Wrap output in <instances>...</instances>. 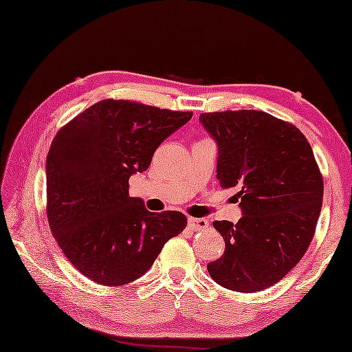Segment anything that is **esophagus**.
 <instances>
[{
  "mask_svg": "<svg viewBox=\"0 0 352 352\" xmlns=\"http://www.w3.org/2000/svg\"><path fill=\"white\" fill-rule=\"evenodd\" d=\"M188 226L193 230H203L209 228V223L206 218H188Z\"/></svg>",
  "mask_w": 352,
  "mask_h": 352,
  "instance_id": "1",
  "label": "esophagus"
}]
</instances>
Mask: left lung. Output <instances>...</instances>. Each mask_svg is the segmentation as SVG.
<instances>
[{
	"mask_svg": "<svg viewBox=\"0 0 352 352\" xmlns=\"http://www.w3.org/2000/svg\"><path fill=\"white\" fill-rule=\"evenodd\" d=\"M218 143L217 176L237 187L243 217L214 221L224 254L207 265L228 290L254 293L279 282L312 241L322 204V175L306 135L262 111L199 115Z\"/></svg>",
	"mask_w": 352,
	"mask_h": 352,
	"instance_id": "8db88e82",
	"label": "left lung"
}]
</instances>
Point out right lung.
<instances>
[{"mask_svg":"<svg viewBox=\"0 0 352 352\" xmlns=\"http://www.w3.org/2000/svg\"><path fill=\"white\" fill-rule=\"evenodd\" d=\"M192 115L109 98L56 134L46 155V217L62 252L85 278L129 284L186 229L181 212L154 214L131 198L129 177L148 170L157 146Z\"/></svg>","mask_w":352,"mask_h":352,"instance_id":"add662e5","label":"right lung"}]
</instances>
